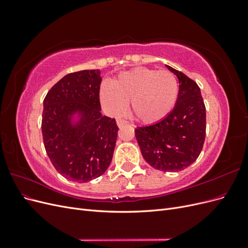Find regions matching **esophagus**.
Returning <instances> with one entry per match:
<instances>
[{
	"mask_svg": "<svg viewBox=\"0 0 248 248\" xmlns=\"http://www.w3.org/2000/svg\"><path fill=\"white\" fill-rule=\"evenodd\" d=\"M127 122L126 120H124V119H121V118H119V119H117V124H118V126L119 127H122V126H124V125H126Z\"/></svg>",
	"mask_w": 248,
	"mask_h": 248,
	"instance_id": "obj_1",
	"label": "esophagus"
}]
</instances>
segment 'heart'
Listing matches in <instances>:
<instances>
[{
  "instance_id": "heart-1",
  "label": "heart",
  "mask_w": 248,
  "mask_h": 248,
  "mask_svg": "<svg viewBox=\"0 0 248 248\" xmlns=\"http://www.w3.org/2000/svg\"><path fill=\"white\" fill-rule=\"evenodd\" d=\"M179 85L174 74L167 70L134 68L111 81L102 84L100 100L112 115H120L131 101V114L140 122L153 124L161 121L174 108Z\"/></svg>"
}]
</instances>
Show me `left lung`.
Listing matches in <instances>:
<instances>
[{"instance_id": "left-lung-1", "label": "left lung", "mask_w": 248, "mask_h": 248, "mask_svg": "<svg viewBox=\"0 0 248 248\" xmlns=\"http://www.w3.org/2000/svg\"><path fill=\"white\" fill-rule=\"evenodd\" d=\"M167 67L179 80L176 106L161 121L138 127L136 138L150 166L162 171H179L198 159L204 146L206 107L197 82Z\"/></svg>"}]
</instances>
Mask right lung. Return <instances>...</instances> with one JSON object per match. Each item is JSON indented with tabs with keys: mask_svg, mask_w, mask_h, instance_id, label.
I'll list each match as a JSON object with an SVG mask.
<instances>
[{
	"mask_svg": "<svg viewBox=\"0 0 248 248\" xmlns=\"http://www.w3.org/2000/svg\"><path fill=\"white\" fill-rule=\"evenodd\" d=\"M100 71L67 74L51 87L43 101L42 138L52 166L63 177L78 183L98 178L111 162L119 127L102 116ZM79 111L78 125L69 118Z\"/></svg>",
	"mask_w": 248,
	"mask_h": 248,
	"instance_id": "obj_1",
	"label": "right lung"
}]
</instances>
